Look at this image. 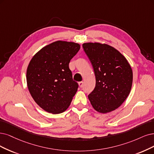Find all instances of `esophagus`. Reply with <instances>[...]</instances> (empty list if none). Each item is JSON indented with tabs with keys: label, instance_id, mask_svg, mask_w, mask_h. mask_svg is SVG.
Instances as JSON below:
<instances>
[{
	"label": "esophagus",
	"instance_id": "1",
	"mask_svg": "<svg viewBox=\"0 0 154 154\" xmlns=\"http://www.w3.org/2000/svg\"><path fill=\"white\" fill-rule=\"evenodd\" d=\"M79 87H80V88L83 87V86H84V82H79Z\"/></svg>",
	"mask_w": 154,
	"mask_h": 154
}]
</instances>
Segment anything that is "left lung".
I'll list each match as a JSON object with an SVG mask.
<instances>
[{"label": "left lung", "instance_id": "8db88e82", "mask_svg": "<svg viewBox=\"0 0 154 154\" xmlns=\"http://www.w3.org/2000/svg\"><path fill=\"white\" fill-rule=\"evenodd\" d=\"M82 48L93 66L96 86L88 95L94 109L102 113L115 110L126 100L133 84V71L126 58L106 44L88 42Z\"/></svg>", "mask_w": 154, "mask_h": 154}]
</instances>
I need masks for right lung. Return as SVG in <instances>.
I'll return each instance as SVG.
<instances>
[{
    "label": "right lung",
    "instance_id": "right-lung-1",
    "mask_svg": "<svg viewBox=\"0 0 154 154\" xmlns=\"http://www.w3.org/2000/svg\"><path fill=\"white\" fill-rule=\"evenodd\" d=\"M73 42L49 44L33 56L26 70L28 89L35 103L53 114L70 106L79 85L73 80L69 63L80 49Z\"/></svg>",
    "mask_w": 154,
    "mask_h": 154
}]
</instances>
